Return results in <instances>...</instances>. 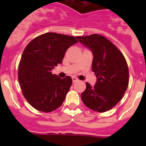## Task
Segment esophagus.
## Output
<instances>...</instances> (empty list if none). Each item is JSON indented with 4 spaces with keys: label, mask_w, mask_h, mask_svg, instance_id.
Returning <instances> with one entry per match:
<instances>
[{
    "label": "esophagus",
    "mask_w": 146,
    "mask_h": 146,
    "mask_svg": "<svg viewBox=\"0 0 146 146\" xmlns=\"http://www.w3.org/2000/svg\"><path fill=\"white\" fill-rule=\"evenodd\" d=\"M72 81H73V82H76L78 81V79H77V78H76L75 77H72Z\"/></svg>",
    "instance_id": "esophagus-1"
}]
</instances>
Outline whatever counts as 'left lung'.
<instances>
[{
    "label": "left lung",
    "instance_id": "obj_1",
    "mask_svg": "<svg viewBox=\"0 0 146 146\" xmlns=\"http://www.w3.org/2000/svg\"><path fill=\"white\" fill-rule=\"evenodd\" d=\"M81 44L91 50L92 71L97 77L94 86L86 82L81 99L86 107L96 112L114 108L123 96L129 85V69L122 52L103 36L92 34L77 36Z\"/></svg>",
    "mask_w": 146,
    "mask_h": 146
}]
</instances>
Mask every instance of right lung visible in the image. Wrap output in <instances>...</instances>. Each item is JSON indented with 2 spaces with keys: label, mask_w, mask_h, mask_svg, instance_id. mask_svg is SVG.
I'll return each mask as SVG.
<instances>
[{
  "label": "right lung",
  "mask_w": 146,
  "mask_h": 146,
  "mask_svg": "<svg viewBox=\"0 0 146 146\" xmlns=\"http://www.w3.org/2000/svg\"><path fill=\"white\" fill-rule=\"evenodd\" d=\"M77 41L74 36L46 33L33 38L25 48L18 69V80L28 102L39 111L52 112L63 104L72 84L71 77L52 74L61 64L66 50Z\"/></svg>",
  "instance_id": "right-lung-1"
}]
</instances>
